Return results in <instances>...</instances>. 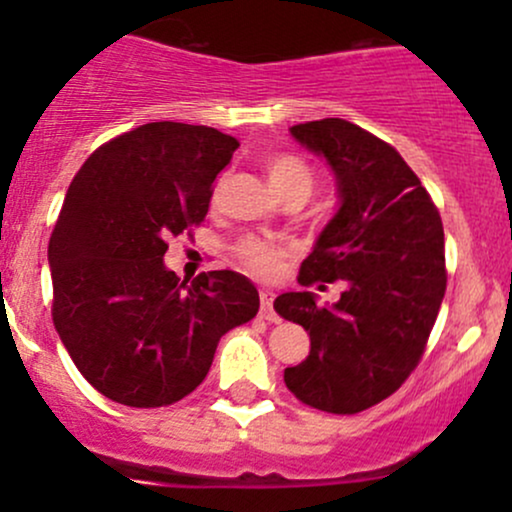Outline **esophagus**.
<instances>
[{"label": "esophagus", "instance_id": "34e87169", "mask_svg": "<svg viewBox=\"0 0 512 512\" xmlns=\"http://www.w3.org/2000/svg\"><path fill=\"white\" fill-rule=\"evenodd\" d=\"M260 315L269 322H279V315L274 313V293L260 291Z\"/></svg>", "mask_w": 512, "mask_h": 512}]
</instances>
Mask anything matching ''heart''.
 Segmentation results:
<instances>
[{
  "label": "heart",
  "mask_w": 512,
  "mask_h": 512,
  "mask_svg": "<svg viewBox=\"0 0 512 512\" xmlns=\"http://www.w3.org/2000/svg\"><path fill=\"white\" fill-rule=\"evenodd\" d=\"M267 178L281 197L291 192H301L308 197L313 190V170L305 161L291 154L272 156L267 161ZM236 255L245 269L257 276H272L279 269L281 250L257 238H245L238 243Z\"/></svg>",
  "instance_id": "1"
}]
</instances>
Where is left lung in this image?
Returning <instances> with one entry per match:
<instances>
[{"label":"left lung","mask_w":512,"mask_h":512,"mask_svg":"<svg viewBox=\"0 0 512 512\" xmlns=\"http://www.w3.org/2000/svg\"><path fill=\"white\" fill-rule=\"evenodd\" d=\"M337 178L339 209L301 264L298 281H346L337 303L281 293L274 310L310 334V354L284 370L308 407L356 414L383 402L424 356L445 296L443 221L426 187L390 144L325 117L291 127Z\"/></svg>","instance_id":"8db88e82"}]
</instances>
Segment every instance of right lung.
<instances>
[{"label":"right lung","mask_w":512,"mask_h":512,"mask_svg":"<svg viewBox=\"0 0 512 512\" xmlns=\"http://www.w3.org/2000/svg\"><path fill=\"white\" fill-rule=\"evenodd\" d=\"M238 139L149 122L86 158L52 231V320L74 366L127 407L180 402L216 344L260 310L248 276L219 269L187 286L163 264L170 236L204 221Z\"/></svg>","instance_id":"right-lung-1"}]
</instances>
